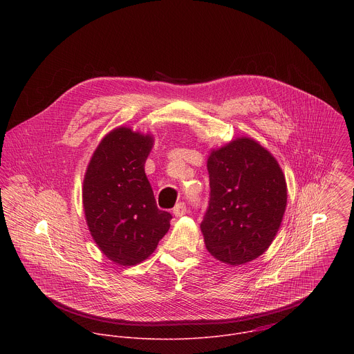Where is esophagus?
Segmentation results:
<instances>
[{"mask_svg": "<svg viewBox=\"0 0 354 354\" xmlns=\"http://www.w3.org/2000/svg\"><path fill=\"white\" fill-rule=\"evenodd\" d=\"M173 214H174V216H177V218L185 215V214H187V205H185V203H178V204H176V207L173 208Z\"/></svg>", "mask_w": 354, "mask_h": 354, "instance_id": "1", "label": "esophagus"}]
</instances>
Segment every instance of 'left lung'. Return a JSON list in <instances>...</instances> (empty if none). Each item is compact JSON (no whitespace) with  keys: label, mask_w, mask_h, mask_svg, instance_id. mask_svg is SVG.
I'll use <instances>...</instances> for the list:
<instances>
[{"label":"left lung","mask_w":354,"mask_h":354,"mask_svg":"<svg viewBox=\"0 0 354 354\" xmlns=\"http://www.w3.org/2000/svg\"><path fill=\"white\" fill-rule=\"evenodd\" d=\"M209 202L201 223L207 251L240 266L266 252L286 209L285 174L252 138H236L207 158Z\"/></svg>","instance_id":"8db88e82"}]
</instances>
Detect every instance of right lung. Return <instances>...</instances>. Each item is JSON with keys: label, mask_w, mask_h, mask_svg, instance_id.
Listing matches in <instances>:
<instances>
[{"label": "right lung", "mask_w": 354, "mask_h": 354, "mask_svg": "<svg viewBox=\"0 0 354 354\" xmlns=\"http://www.w3.org/2000/svg\"><path fill=\"white\" fill-rule=\"evenodd\" d=\"M150 133L118 127L93 153L83 180V208L88 230L102 253L118 266H135L156 250L171 215L156 207L145 171Z\"/></svg>", "instance_id": "1"}]
</instances>
